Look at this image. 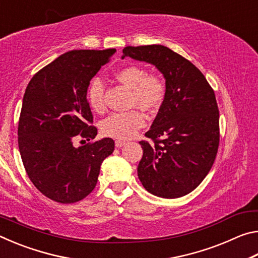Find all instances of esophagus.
<instances>
[{
    "mask_svg": "<svg viewBox=\"0 0 258 258\" xmlns=\"http://www.w3.org/2000/svg\"><path fill=\"white\" fill-rule=\"evenodd\" d=\"M126 143V141H124V140H116L115 141V146L117 147V148H119V147H123L124 145Z\"/></svg>",
    "mask_w": 258,
    "mask_h": 258,
    "instance_id": "34e87169",
    "label": "esophagus"
}]
</instances>
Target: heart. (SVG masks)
Returning a JSON list of instances; mask_svg holds the SVG:
<instances>
[{
    "mask_svg": "<svg viewBox=\"0 0 258 258\" xmlns=\"http://www.w3.org/2000/svg\"><path fill=\"white\" fill-rule=\"evenodd\" d=\"M116 80L131 90L130 107H138L148 112L157 111L163 106L167 93V86L158 74H148L147 69L139 64H128L115 73ZM106 86L99 77H93L87 87V101L97 112H103ZM146 124L141 111L133 109L126 112H117L101 121L100 130L104 137L117 140H127L134 137Z\"/></svg>",
    "mask_w": 258,
    "mask_h": 258,
    "instance_id": "1",
    "label": "heart"
}]
</instances>
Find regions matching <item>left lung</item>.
Segmentation results:
<instances>
[{"label":"left lung","instance_id":"1","mask_svg":"<svg viewBox=\"0 0 258 258\" xmlns=\"http://www.w3.org/2000/svg\"><path fill=\"white\" fill-rule=\"evenodd\" d=\"M146 61L163 74L167 93L146 137L138 176L161 198L194 191L211 171L220 143V112L203 73L176 52L159 44L126 46L123 56Z\"/></svg>","mask_w":258,"mask_h":258}]
</instances>
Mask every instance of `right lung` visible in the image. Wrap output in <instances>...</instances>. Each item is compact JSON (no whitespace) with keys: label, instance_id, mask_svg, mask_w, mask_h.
I'll return each mask as SVG.
<instances>
[{"label":"right lung","instance_id":"obj_1","mask_svg":"<svg viewBox=\"0 0 258 258\" xmlns=\"http://www.w3.org/2000/svg\"><path fill=\"white\" fill-rule=\"evenodd\" d=\"M115 51L66 52L35 74L26 87L18 125L20 156L33 184L56 203L89 196L100 166L115 148L110 138L74 146L77 138L90 141L98 134L87 87Z\"/></svg>","mask_w":258,"mask_h":258}]
</instances>
